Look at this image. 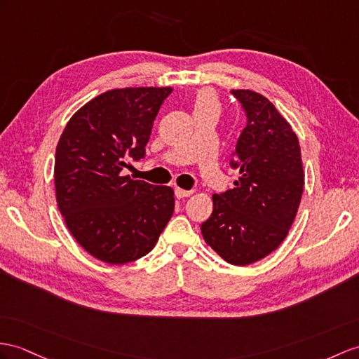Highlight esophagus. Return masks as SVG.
I'll return each mask as SVG.
<instances>
[{"label": "esophagus", "mask_w": 359, "mask_h": 359, "mask_svg": "<svg viewBox=\"0 0 359 359\" xmlns=\"http://www.w3.org/2000/svg\"><path fill=\"white\" fill-rule=\"evenodd\" d=\"M191 194H194V191H191V190H184V189H180V187L175 189V196H177L178 199L187 198V196H190Z\"/></svg>", "instance_id": "34e87169"}]
</instances>
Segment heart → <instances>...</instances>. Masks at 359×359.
Listing matches in <instances>:
<instances>
[{"label":"heart","instance_id":"heart-1","mask_svg":"<svg viewBox=\"0 0 359 359\" xmlns=\"http://www.w3.org/2000/svg\"><path fill=\"white\" fill-rule=\"evenodd\" d=\"M205 107H216L217 108L215 94L212 91H208V90L199 91L198 95H196V102H195V109L205 108Z\"/></svg>","mask_w":359,"mask_h":359}]
</instances>
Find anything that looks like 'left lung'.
<instances>
[{
	"instance_id": "left-lung-1",
	"label": "left lung",
	"mask_w": 359,
	"mask_h": 359,
	"mask_svg": "<svg viewBox=\"0 0 359 359\" xmlns=\"http://www.w3.org/2000/svg\"><path fill=\"white\" fill-rule=\"evenodd\" d=\"M247 125L231 154L241 177L213 195V213L201 225L205 242L231 265L245 266L273 252L290 231L304 186L299 138L264 95L231 90Z\"/></svg>"
}]
</instances>
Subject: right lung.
Masks as SVG:
<instances>
[{
	"instance_id": "obj_1",
	"label": "right lung",
	"mask_w": 359,
	"mask_h": 359,
	"mask_svg": "<svg viewBox=\"0 0 359 359\" xmlns=\"http://www.w3.org/2000/svg\"><path fill=\"white\" fill-rule=\"evenodd\" d=\"M172 88H121L69 118L55 158L57 207L91 256L123 265L146 256L173 215V190L123 177L144 158L154 120Z\"/></svg>"
}]
</instances>
